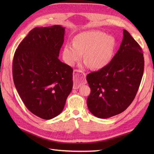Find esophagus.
Listing matches in <instances>:
<instances>
[{
    "label": "esophagus",
    "instance_id": "esophagus-1",
    "mask_svg": "<svg viewBox=\"0 0 154 154\" xmlns=\"http://www.w3.org/2000/svg\"><path fill=\"white\" fill-rule=\"evenodd\" d=\"M85 83H86L85 73L81 70L75 69L73 71V89H77Z\"/></svg>",
    "mask_w": 154,
    "mask_h": 154
}]
</instances>
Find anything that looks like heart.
<instances>
[{
  "label": "heart",
  "mask_w": 154,
  "mask_h": 154,
  "mask_svg": "<svg viewBox=\"0 0 154 154\" xmlns=\"http://www.w3.org/2000/svg\"><path fill=\"white\" fill-rule=\"evenodd\" d=\"M115 41L112 36L104 32L91 30L77 34L73 44H65L63 59L65 63L73 66L79 61L84 54L87 66L100 69L109 63L112 57Z\"/></svg>",
  "instance_id": "heart-1"
}]
</instances>
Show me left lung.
I'll use <instances>...</instances> for the list:
<instances>
[{"label":"left lung","mask_w":154,"mask_h":154,"mask_svg":"<svg viewBox=\"0 0 154 154\" xmlns=\"http://www.w3.org/2000/svg\"><path fill=\"white\" fill-rule=\"evenodd\" d=\"M119 50L105 67L87 75L91 88L87 103L90 112L107 119L125 110L138 92L144 69L141 47L123 30Z\"/></svg>","instance_id":"8db88e82"}]
</instances>
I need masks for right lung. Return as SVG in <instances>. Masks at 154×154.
I'll use <instances>...</instances> for the list:
<instances>
[{"mask_svg": "<svg viewBox=\"0 0 154 154\" xmlns=\"http://www.w3.org/2000/svg\"><path fill=\"white\" fill-rule=\"evenodd\" d=\"M64 34L60 25L32 29L13 58L16 89L27 109L42 119L62 112L73 88V69L58 59Z\"/></svg>", "mask_w": 154, "mask_h": 154, "instance_id": "add662e5", "label": "right lung"}]
</instances>
